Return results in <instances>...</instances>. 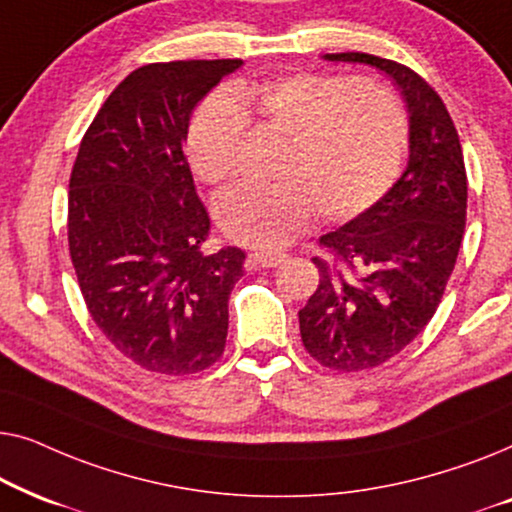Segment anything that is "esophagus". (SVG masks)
<instances>
[{
	"label": "esophagus",
	"mask_w": 512,
	"mask_h": 512,
	"mask_svg": "<svg viewBox=\"0 0 512 512\" xmlns=\"http://www.w3.org/2000/svg\"><path fill=\"white\" fill-rule=\"evenodd\" d=\"M249 261L256 265V268H277L286 261V254H270V251H254L249 256Z\"/></svg>",
	"instance_id": "esophagus-1"
}]
</instances>
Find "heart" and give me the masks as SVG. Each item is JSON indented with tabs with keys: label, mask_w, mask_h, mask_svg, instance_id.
Returning <instances> with one entry per match:
<instances>
[{
	"label": "heart",
	"mask_w": 512,
	"mask_h": 512,
	"mask_svg": "<svg viewBox=\"0 0 512 512\" xmlns=\"http://www.w3.org/2000/svg\"><path fill=\"white\" fill-rule=\"evenodd\" d=\"M249 121L289 135L272 186L237 184L214 200L230 240L279 249L317 219H354L375 205L401 172L408 121L387 88L345 76L291 74L237 81L207 97L188 128L186 151L205 184L235 172Z\"/></svg>",
	"instance_id": "obj_1"
}]
</instances>
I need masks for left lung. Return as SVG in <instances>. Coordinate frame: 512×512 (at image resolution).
Listing matches in <instances>:
<instances>
[{
	"instance_id": "8db88e82",
	"label": "left lung",
	"mask_w": 512,
	"mask_h": 512,
	"mask_svg": "<svg viewBox=\"0 0 512 512\" xmlns=\"http://www.w3.org/2000/svg\"><path fill=\"white\" fill-rule=\"evenodd\" d=\"M328 62L380 69L408 109V167L366 212L321 235L319 286L298 312L300 338L321 366L354 373L410 345L438 310L466 226V167L443 100L422 76L368 53Z\"/></svg>"
}]
</instances>
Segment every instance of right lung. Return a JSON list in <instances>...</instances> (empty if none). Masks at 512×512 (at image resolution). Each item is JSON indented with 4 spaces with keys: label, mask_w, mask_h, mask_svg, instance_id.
<instances>
[{
    "label": "right lung",
    "mask_w": 512,
    "mask_h": 512,
    "mask_svg": "<svg viewBox=\"0 0 512 512\" xmlns=\"http://www.w3.org/2000/svg\"><path fill=\"white\" fill-rule=\"evenodd\" d=\"M242 60L144 65L118 83L81 139L69 179V254L88 312L151 373L214 366L244 251L205 254L209 214L184 156L193 109Z\"/></svg>",
    "instance_id": "add662e5"
}]
</instances>
